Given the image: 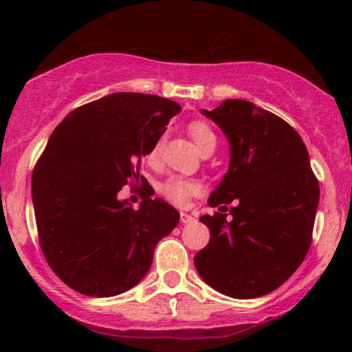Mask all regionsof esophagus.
<instances>
[{
  "instance_id": "1",
  "label": "esophagus",
  "mask_w": 352,
  "mask_h": 352,
  "mask_svg": "<svg viewBox=\"0 0 352 352\" xmlns=\"http://www.w3.org/2000/svg\"><path fill=\"white\" fill-rule=\"evenodd\" d=\"M180 221L182 223H190V221H193V217L187 212H180Z\"/></svg>"
}]
</instances>
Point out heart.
<instances>
[{
	"instance_id": "obj_1",
	"label": "heart",
	"mask_w": 352,
	"mask_h": 352,
	"mask_svg": "<svg viewBox=\"0 0 352 352\" xmlns=\"http://www.w3.org/2000/svg\"><path fill=\"white\" fill-rule=\"evenodd\" d=\"M188 134L192 137L193 144H195V147L199 148V151L208 144H217V137L213 134V131L207 124L201 122V120H195V122L188 125ZM162 144H164L162 135H159L155 140H153L151 147H148L147 152H145V159H147V162L155 164L157 160L160 159ZM197 190H199V185H197L195 182L184 179V177H170V179L165 180L162 187H160L162 195H165L168 200L177 205L185 204L193 193H197Z\"/></svg>"
}]
</instances>
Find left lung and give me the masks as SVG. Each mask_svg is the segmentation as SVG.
<instances>
[{"instance_id": "obj_1", "label": "left lung", "mask_w": 352, "mask_h": 352, "mask_svg": "<svg viewBox=\"0 0 352 352\" xmlns=\"http://www.w3.org/2000/svg\"><path fill=\"white\" fill-rule=\"evenodd\" d=\"M200 112L230 144L228 170L208 205L235 207L232 221L218 212L200 217L210 241L195 254V268L225 296L260 298L280 288L309 250L319 184L308 148L292 125L248 100L228 99Z\"/></svg>"}]
</instances>
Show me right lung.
Wrapping results in <instances>:
<instances>
[{"mask_svg":"<svg viewBox=\"0 0 352 352\" xmlns=\"http://www.w3.org/2000/svg\"><path fill=\"white\" fill-rule=\"evenodd\" d=\"M179 112L170 99L116 92L72 111L51 134L31 182L36 225L52 272L76 292L109 298L134 288L179 223L152 187L137 210L119 199Z\"/></svg>","mask_w":352,"mask_h":352,"instance_id":"right-lung-1","label":"right lung"}]
</instances>
